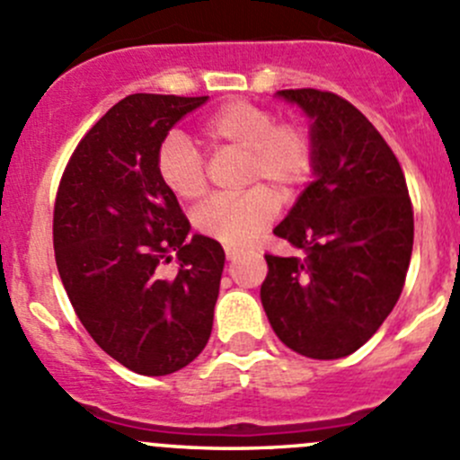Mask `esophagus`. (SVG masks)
I'll list each match as a JSON object with an SVG mask.
<instances>
[{"instance_id":"34e87169","label":"esophagus","mask_w":460,"mask_h":460,"mask_svg":"<svg viewBox=\"0 0 460 460\" xmlns=\"http://www.w3.org/2000/svg\"><path fill=\"white\" fill-rule=\"evenodd\" d=\"M225 253H226V260H235L240 256V249H235V247H226L225 249Z\"/></svg>"}]
</instances>
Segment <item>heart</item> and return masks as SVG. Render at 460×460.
<instances>
[{"label":"heart","mask_w":460,"mask_h":460,"mask_svg":"<svg viewBox=\"0 0 460 460\" xmlns=\"http://www.w3.org/2000/svg\"><path fill=\"white\" fill-rule=\"evenodd\" d=\"M200 133L211 148L244 151L243 184H258L240 196H216L193 213V225L207 238L226 247L252 243L276 213L309 182L316 162L314 137L303 124L276 122V115L252 102H229L202 122ZM162 184L182 200L207 191V162L184 133L171 131L155 153Z\"/></svg>","instance_id":"1"}]
</instances>
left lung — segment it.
Segmentation results:
<instances>
[{"label":"left lung","instance_id":"left-lung-1","mask_svg":"<svg viewBox=\"0 0 460 460\" xmlns=\"http://www.w3.org/2000/svg\"><path fill=\"white\" fill-rule=\"evenodd\" d=\"M312 124L314 182L273 229L303 258L267 253L260 300L276 336L307 358L354 354L401 298L414 208L396 155L347 100L318 88L278 91Z\"/></svg>","mask_w":460,"mask_h":460}]
</instances>
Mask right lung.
Masks as SVG:
<instances>
[{"label":"right lung","mask_w":460,"mask_h":460,"mask_svg":"<svg viewBox=\"0 0 460 460\" xmlns=\"http://www.w3.org/2000/svg\"><path fill=\"white\" fill-rule=\"evenodd\" d=\"M208 97L136 93L106 111L73 151L53 211L59 278L93 341L142 376L187 367L213 327L225 252L162 184L155 153ZM179 256V273L159 264Z\"/></svg>","instance_id":"add662e5"}]
</instances>
